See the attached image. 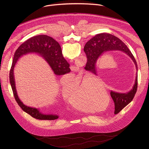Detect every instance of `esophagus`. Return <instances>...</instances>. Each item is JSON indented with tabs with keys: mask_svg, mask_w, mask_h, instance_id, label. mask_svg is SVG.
Here are the masks:
<instances>
[{
	"mask_svg": "<svg viewBox=\"0 0 149 149\" xmlns=\"http://www.w3.org/2000/svg\"><path fill=\"white\" fill-rule=\"evenodd\" d=\"M71 67V70L73 71H77L78 70L77 67H76V66H75V65H72Z\"/></svg>",
	"mask_w": 149,
	"mask_h": 149,
	"instance_id": "obj_1",
	"label": "esophagus"
}]
</instances>
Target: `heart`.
<instances>
[{
    "mask_svg": "<svg viewBox=\"0 0 149 149\" xmlns=\"http://www.w3.org/2000/svg\"><path fill=\"white\" fill-rule=\"evenodd\" d=\"M68 86L63 85L61 87L62 94L65 98L68 100L70 103L76 109L82 111L91 110V100L94 91L93 88V78L91 77L82 75H72L68 79ZM107 93V90L97 91V93Z\"/></svg>",
    "mask_w": 149,
    "mask_h": 149,
    "instance_id": "b5f03b06",
    "label": "heart"
}]
</instances>
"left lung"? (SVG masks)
<instances>
[{"label":"left lung","mask_w":149,"mask_h":149,"mask_svg":"<svg viewBox=\"0 0 149 149\" xmlns=\"http://www.w3.org/2000/svg\"><path fill=\"white\" fill-rule=\"evenodd\" d=\"M87 58V70L97 75L96 63L97 60L104 54L113 51H120L128 55L135 64L137 72L135 82L133 88L125 93H117L111 91L110 95L115 105L114 114H118L133 99L137 88V65L136 61L124 42L117 37L110 33H99L90 39L84 48Z\"/></svg>","instance_id":"1"}]
</instances>
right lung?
Segmentation results:
<instances>
[{"instance_id":"add662e5","label":"right lung","mask_w":149,"mask_h":149,"mask_svg":"<svg viewBox=\"0 0 149 149\" xmlns=\"http://www.w3.org/2000/svg\"><path fill=\"white\" fill-rule=\"evenodd\" d=\"M29 54H36L41 56L48 63L56 75H64L70 72L71 70L69 63L63 58L61 48L58 42L49 36L40 35L29 38L17 48L14 55L9 73L10 83L14 97L21 109L32 117L38 120H53L57 119L59 117L58 115L46 114L40 111L38 109L25 105L17 95L14 75L15 67L20 57Z\"/></svg>"}]
</instances>
